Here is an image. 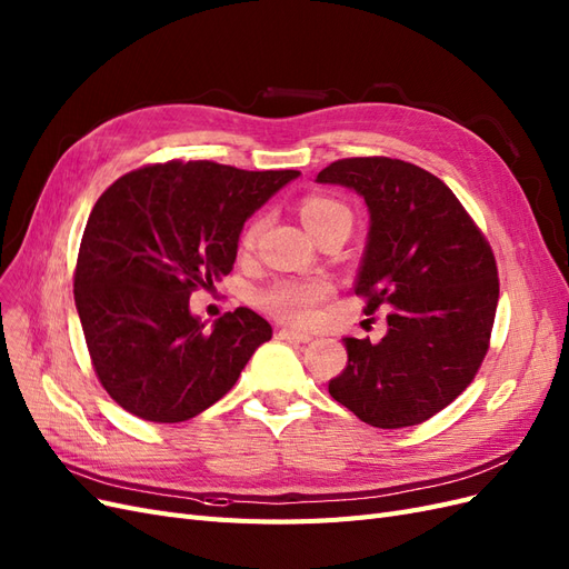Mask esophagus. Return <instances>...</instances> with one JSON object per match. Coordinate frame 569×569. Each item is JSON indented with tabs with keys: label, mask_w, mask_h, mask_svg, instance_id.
I'll use <instances>...</instances> for the list:
<instances>
[{
	"label": "esophagus",
	"mask_w": 569,
	"mask_h": 569,
	"mask_svg": "<svg viewBox=\"0 0 569 569\" xmlns=\"http://www.w3.org/2000/svg\"><path fill=\"white\" fill-rule=\"evenodd\" d=\"M281 340H292V342H309L311 336L309 333H300V331H292V328H281L279 331Z\"/></svg>",
	"instance_id": "1"
}]
</instances>
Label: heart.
Here are the masks:
<instances>
[{
	"mask_svg": "<svg viewBox=\"0 0 569 569\" xmlns=\"http://www.w3.org/2000/svg\"><path fill=\"white\" fill-rule=\"evenodd\" d=\"M302 222L305 227L315 233L323 224H331L336 219H347L352 222V214L345 203L333 198H307L302 203ZM262 231V219L248 227L243 243L250 248L254 238ZM331 296V286L326 281H277L269 288L258 292V305L269 311L271 317L281 321L296 323V326H311L319 319L321 302Z\"/></svg>",
	"mask_w": 569,
	"mask_h": 569,
	"instance_id": "heart-1",
	"label": "heart"
}]
</instances>
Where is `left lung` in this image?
Here are the masks:
<instances>
[{"label": "left lung", "mask_w": 569, "mask_h": 569, "mask_svg": "<svg viewBox=\"0 0 569 569\" xmlns=\"http://www.w3.org/2000/svg\"><path fill=\"white\" fill-rule=\"evenodd\" d=\"M317 181L357 191L369 208L355 292L366 315L388 311L382 340L342 338L347 366L328 392L373 428L423 423L487 355L499 302L491 248L445 181L411 162L345 158Z\"/></svg>", "instance_id": "8db88e82"}]
</instances>
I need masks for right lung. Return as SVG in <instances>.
<instances>
[{
	"label": "right lung",
	"instance_id": "1",
	"mask_svg": "<svg viewBox=\"0 0 569 569\" xmlns=\"http://www.w3.org/2000/svg\"><path fill=\"white\" fill-rule=\"evenodd\" d=\"M210 160L120 177L91 210L76 267V307L94 371L118 405L181 423L222 399L271 326L248 307L212 328L191 315L196 288L233 269L246 219L298 179Z\"/></svg>",
	"mask_w": 569,
	"mask_h": 569
}]
</instances>
